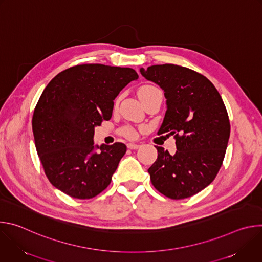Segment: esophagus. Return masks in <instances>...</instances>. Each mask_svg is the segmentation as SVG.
Returning <instances> with one entry per match:
<instances>
[{"label": "esophagus", "mask_w": 262, "mask_h": 262, "mask_svg": "<svg viewBox=\"0 0 262 262\" xmlns=\"http://www.w3.org/2000/svg\"><path fill=\"white\" fill-rule=\"evenodd\" d=\"M127 148L128 149H138V148H140V145L134 144V143H128L127 144Z\"/></svg>", "instance_id": "obj_1"}]
</instances>
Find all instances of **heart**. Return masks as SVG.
Returning a JSON list of instances; mask_svg holds the SVG:
<instances>
[{"mask_svg": "<svg viewBox=\"0 0 262 262\" xmlns=\"http://www.w3.org/2000/svg\"><path fill=\"white\" fill-rule=\"evenodd\" d=\"M157 91H159L158 88H156V87H154V86H148V85H147V86L141 87V88L139 89L138 94H139V97H140V98H144V97H146V96H148V95H150V94H152V93H155V92H157ZM120 133H121V135H123V136L126 137L127 139H135V138L137 137V132H136V129H135L134 127H132V126H124L123 128H121Z\"/></svg>", "mask_w": 262, "mask_h": 262, "instance_id": "obj_1", "label": "heart"}]
</instances>
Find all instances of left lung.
I'll list each match as a JSON object with an SVG mask.
<instances>
[{
    "mask_svg": "<svg viewBox=\"0 0 262 262\" xmlns=\"http://www.w3.org/2000/svg\"><path fill=\"white\" fill-rule=\"evenodd\" d=\"M140 72L165 92L167 111L158 135L174 136L177 148L171 156L156 146L151 182L168 198H189L210 184L222 166L230 136L226 106L212 83L192 69L163 64Z\"/></svg>",
    "mask_w": 262,
    "mask_h": 262,
    "instance_id": "8db88e82",
    "label": "left lung"
}]
</instances>
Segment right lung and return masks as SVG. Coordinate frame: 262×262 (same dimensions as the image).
Wrapping results in <instances>:
<instances>
[{"mask_svg": "<svg viewBox=\"0 0 262 262\" xmlns=\"http://www.w3.org/2000/svg\"><path fill=\"white\" fill-rule=\"evenodd\" d=\"M138 78L128 67L82 64L61 71L48 84L35 106L32 128L55 188L77 199L93 198L107 188L126 146H95L94 127L111 119L114 99Z\"/></svg>", "mask_w": 262, "mask_h": 262, "instance_id": "right-lung-1", "label": "right lung"}]
</instances>
